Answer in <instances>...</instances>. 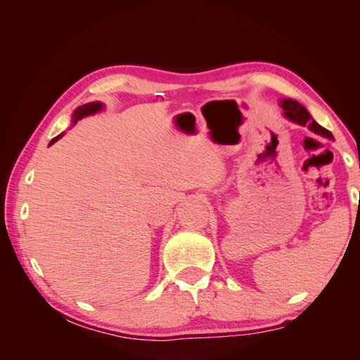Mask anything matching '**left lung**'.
Returning a JSON list of instances; mask_svg holds the SVG:
<instances>
[{
	"label": "left lung",
	"mask_w": 360,
	"mask_h": 360,
	"mask_svg": "<svg viewBox=\"0 0 360 360\" xmlns=\"http://www.w3.org/2000/svg\"><path fill=\"white\" fill-rule=\"evenodd\" d=\"M279 106L282 108V111H284V117L288 118L290 122L300 126H308V129L315 135H321L324 138L333 139V135L329 132V130L324 129L323 126H320L317 122H315V120L311 117V114L308 112L307 108L300 105L297 101L281 99Z\"/></svg>",
	"instance_id": "obj_1"
}]
</instances>
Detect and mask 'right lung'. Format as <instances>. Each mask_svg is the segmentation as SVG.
<instances>
[{"label": "right lung", "mask_w": 360, "mask_h": 360, "mask_svg": "<svg viewBox=\"0 0 360 360\" xmlns=\"http://www.w3.org/2000/svg\"><path fill=\"white\" fill-rule=\"evenodd\" d=\"M105 108V105L102 103V102H90V103H85V105H81V106H78L76 108V110L73 111V115H72V123L75 124L76 122H78V120H81V118H84V117H89V115H94V114H97V112H101L102 110ZM64 134H60L58 136H56L53 138L51 143H49V146H52L53 143H57V141L63 136Z\"/></svg>", "instance_id": "1"}]
</instances>
